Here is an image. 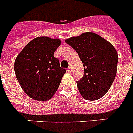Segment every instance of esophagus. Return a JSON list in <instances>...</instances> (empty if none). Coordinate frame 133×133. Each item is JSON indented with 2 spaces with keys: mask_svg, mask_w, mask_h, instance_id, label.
I'll list each match as a JSON object with an SVG mask.
<instances>
[{
  "mask_svg": "<svg viewBox=\"0 0 133 133\" xmlns=\"http://www.w3.org/2000/svg\"><path fill=\"white\" fill-rule=\"evenodd\" d=\"M68 72H70V73H71V72H72V67L69 66V68H68Z\"/></svg>",
  "mask_w": 133,
  "mask_h": 133,
  "instance_id": "obj_1",
  "label": "esophagus"
}]
</instances>
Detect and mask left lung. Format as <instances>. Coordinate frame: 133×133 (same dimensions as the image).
I'll return each mask as SVG.
<instances>
[{
    "label": "left lung",
    "mask_w": 133,
    "mask_h": 133,
    "mask_svg": "<svg viewBox=\"0 0 133 133\" xmlns=\"http://www.w3.org/2000/svg\"><path fill=\"white\" fill-rule=\"evenodd\" d=\"M78 54L84 75L76 82L82 96L96 100L107 94L117 72L118 56L110 42L94 33L87 32L65 41Z\"/></svg>",
    "instance_id": "8db88e82"
}]
</instances>
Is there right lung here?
I'll use <instances>...</instances> for the list:
<instances>
[{
	"label": "right lung",
	"mask_w": 133,
	"mask_h": 133,
	"mask_svg": "<svg viewBox=\"0 0 133 133\" xmlns=\"http://www.w3.org/2000/svg\"><path fill=\"white\" fill-rule=\"evenodd\" d=\"M61 40L48 37L33 39L16 57L14 70L22 89L30 98L48 100L59 88L66 70L60 67L54 52Z\"/></svg>",
	"instance_id": "add662e5"
}]
</instances>
